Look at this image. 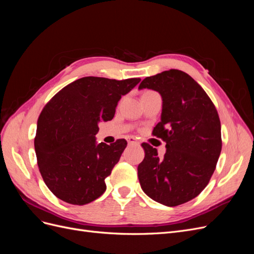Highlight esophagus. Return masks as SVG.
Returning <instances> with one entry per match:
<instances>
[{
	"mask_svg": "<svg viewBox=\"0 0 254 254\" xmlns=\"http://www.w3.org/2000/svg\"><path fill=\"white\" fill-rule=\"evenodd\" d=\"M127 142H128V144H131V145H139L140 144V142L136 141L134 137H132V136H128Z\"/></svg>",
	"mask_w": 254,
	"mask_h": 254,
	"instance_id": "1",
	"label": "esophagus"
}]
</instances>
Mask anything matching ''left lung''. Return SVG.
I'll list each match as a JSON object with an SVG mask.
<instances>
[{"mask_svg":"<svg viewBox=\"0 0 254 254\" xmlns=\"http://www.w3.org/2000/svg\"><path fill=\"white\" fill-rule=\"evenodd\" d=\"M139 89L157 91L162 97L161 121L152 134L166 142L162 159L156 148L142 144L141 188L166 206L186 203L201 193L216 167L221 151L217 110L197 81L179 70L146 77Z\"/></svg>","mask_w":254,"mask_h":254,"instance_id":"1","label":"left lung"}]
</instances>
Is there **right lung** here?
Here are the masks:
<instances>
[{
  "instance_id": "right-lung-1",
  "label": "right lung",
  "mask_w": 254,
  "mask_h": 254,
  "mask_svg": "<svg viewBox=\"0 0 254 254\" xmlns=\"http://www.w3.org/2000/svg\"><path fill=\"white\" fill-rule=\"evenodd\" d=\"M140 81L82 77L60 90L44 107L37 123L35 151L42 178L57 198L83 205L104 194L105 179L127 142L97 144L98 123L111 121L121 97Z\"/></svg>"
}]
</instances>
